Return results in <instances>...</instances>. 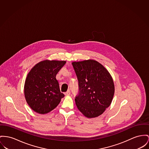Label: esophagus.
<instances>
[{
	"instance_id": "1",
	"label": "esophagus",
	"mask_w": 149,
	"mask_h": 149,
	"mask_svg": "<svg viewBox=\"0 0 149 149\" xmlns=\"http://www.w3.org/2000/svg\"><path fill=\"white\" fill-rule=\"evenodd\" d=\"M64 94H65V96L70 95V90H67V92H65Z\"/></svg>"
}]
</instances>
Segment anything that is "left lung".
Masks as SVG:
<instances>
[{"label":"left lung","instance_id":"8db88e82","mask_svg":"<svg viewBox=\"0 0 149 149\" xmlns=\"http://www.w3.org/2000/svg\"><path fill=\"white\" fill-rule=\"evenodd\" d=\"M79 81V93L75 98L79 111L86 118L102 115L110 106L115 86L109 71L94 60L73 62Z\"/></svg>","mask_w":149,"mask_h":149}]
</instances>
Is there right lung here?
Returning a JSON list of instances; mask_svg holds the SVG:
<instances>
[{
	"label": "right lung",
	"instance_id": "1",
	"mask_svg": "<svg viewBox=\"0 0 149 149\" xmlns=\"http://www.w3.org/2000/svg\"><path fill=\"white\" fill-rule=\"evenodd\" d=\"M65 61L43 60L29 72L24 86L25 97L30 108L40 114L50 112L64 97L56 76Z\"/></svg>",
	"mask_w": 149,
	"mask_h": 149
}]
</instances>
